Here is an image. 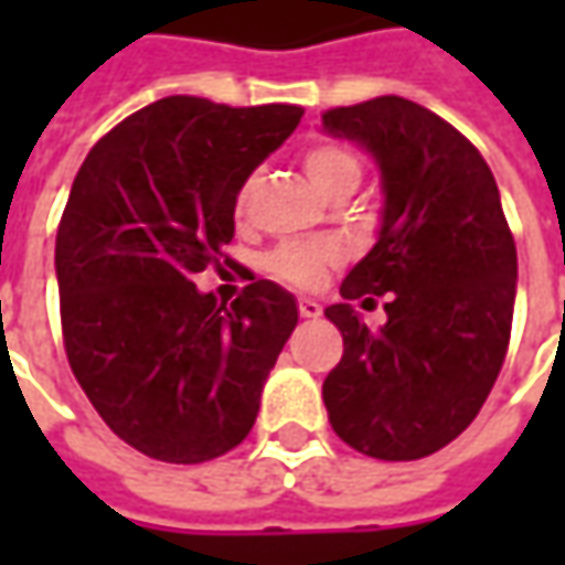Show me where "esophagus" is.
<instances>
[{
  "mask_svg": "<svg viewBox=\"0 0 565 565\" xmlns=\"http://www.w3.org/2000/svg\"><path fill=\"white\" fill-rule=\"evenodd\" d=\"M298 315L305 317V320H315V317L323 315V308L317 305L315 298H301V301H298Z\"/></svg>",
  "mask_w": 565,
  "mask_h": 565,
  "instance_id": "34e87169",
  "label": "esophagus"
}]
</instances>
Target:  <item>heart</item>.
Wrapping results in <instances>:
<instances>
[{"instance_id": "b5f03b06", "label": "heart", "mask_w": 565, "mask_h": 565, "mask_svg": "<svg viewBox=\"0 0 565 565\" xmlns=\"http://www.w3.org/2000/svg\"><path fill=\"white\" fill-rule=\"evenodd\" d=\"M305 169L327 198L339 194V191H355L361 182V160L337 141H317L305 150ZM250 185L242 182V188L235 191L232 210L235 216L245 213L248 206ZM339 260V248L333 242H289L282 248H276L267 260L270 273H276L279 279L292 282V286H315L317 279L323 276V270L330 264Z\"/></svg>"}]
</instances>
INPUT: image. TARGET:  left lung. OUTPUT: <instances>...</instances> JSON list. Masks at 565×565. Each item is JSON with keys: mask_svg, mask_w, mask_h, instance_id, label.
<instances>
[{"mask_svg": "<svg viewBox=\"0 0 565 565\" xmlns=\"http://www.w3.org/2000/svg\"><path fill=\"white\" fill-rule=\"evenodd\" d=\"M323 131L367 150L383 191L377 242L323 311L345 345L323 405L352 449L422 459L475 422L503 367L515 242L484 157L430 109L377 97L330 109ZM361 294L391 295L380 331L348 305Z\"/></svg>", "mask_w": 565, "mask_h": 565, "instance_id": "obj_1", "label": "left lung"}]
</instances>
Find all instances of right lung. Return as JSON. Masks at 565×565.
I'll return each mask as SVG.
<instances>
[{
	"mask_svg": "<svg viewBox=\"0 0 565 565\" xmlns=\"http://www.w3.org/2000/svg\"><path fill=\"white\" fill-rule=\"evenodd\" d=\"M298 121L282 103L166 97L77 169L55 235L65 352L99 418L150 459L206 462L254 427L295 295L257 279L226 308L191 279L232 242L235 191Z\"/></svg>",
	"mask_w": 565,
	"mask_h": 565,
	"instance_id": "obj_1",
	"label": "right lung"
}]
</instances>
